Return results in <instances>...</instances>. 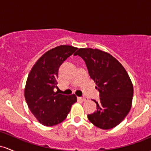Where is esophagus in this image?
<instances>
[{"instance_id": "1", "label": "esophagus", "mask_w": 151, "mask_h": 151, "mask_svg": "<svg viewBox=\"0 0 151 151\" xmlns=\"http://www.w3.org/2000/svg\"><path fill=\"white\" fill-rule=\"evenodd\" d=\"M78 99L81 100V101H87L88 100V98H86V97H80V98H78Z\"/></svg>"}]
</instances>
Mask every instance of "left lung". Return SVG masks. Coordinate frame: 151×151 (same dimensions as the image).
<instances>
[{"label":"left lung","instance_id":"1","mask_svg":"<svg viewBox=\"0 0 151 151\" xmlns=\"http://www.w3.org/2000/svg\"><path fill=\"white\" fill-rule=\"evenodd\" d=\"M86 63L90 77L96 82L100 101L97 111L88 115L90 122L103 130L121 123L131 108L133 86L124 67L111 54L93 48H80L74 53Z\"/></svg>","mask_w":151,"mask_h":151}]
</instances>
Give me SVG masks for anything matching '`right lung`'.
<instances>
[{"instance_id":"1","label":"right lung","mask_w":151,"mask_h":151,"mask_svg":"<svg viewBox=\"0 0 151 151\" xmlns=\"http://www.w3.org/2000/svg\"><path fill=\"white\" fill-rule=\"evenodd\" d=\"M77 49L66 45L50 49L37 60L28 74L25 99L30 111L43 126H53L63 121L77 101L74 94L65 96L53 91L57 88L59 68Z\"/></svg>"}]
</instances>
